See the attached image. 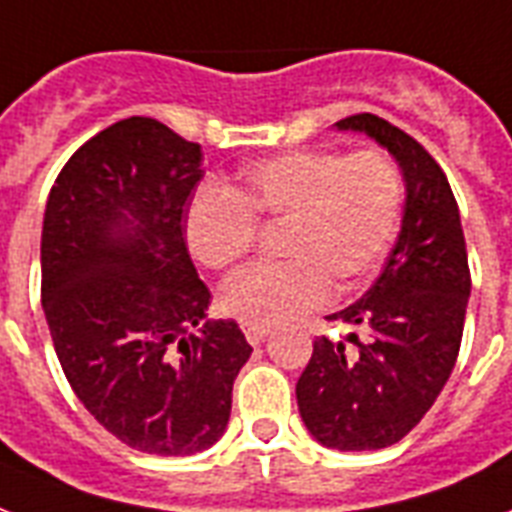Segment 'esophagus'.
Returning <instances> with one entry per match:
<instances>
[{"label": "esophagus", "mask_w": 512, "mask_h": 512, "mask_svg": "<svg viewBox=\"0 0 512 512\" xmlns=\"http://www.w3.org/2000/svg\"><path fill=\"white\" fill-rule=\"evenodd\" d=\"M241 327H244V335H247V341L252 343V346H260V343L268 338V333H271L268 327H257V325H241Z\"/></svg>", "instance_id": "esophagus-1"}]
</instances>
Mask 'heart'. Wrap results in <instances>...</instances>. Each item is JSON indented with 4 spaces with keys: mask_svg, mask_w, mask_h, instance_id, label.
Returning a JSON list of instances; mask_svg holds the SVG:
<instances>
[{
    "mask_svg": "<svg viewBox=\"0 0 512 512\" xmlns=\"http://www.w3.org/2000/svg\"><path fill=\"white\" fill-rule=\"evenodd\" d=\"M403 177L392 155L298 150L252 163L230 193L204 190L187 209L195 260L233 271L255 247V228L276 230L284 263L249 268L222 290V314L241 325H279L360 287L392 244Z\"/></svg>",
    "mask_w": 512,
    "mask_h": 512,
    "instance_id": "1",
    "label": "heart"
}]
</instances>
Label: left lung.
I'll return each mask as SVG.
<instances>
[{
	"instance_id": "8db88e82",
	"label": "left lung",
	"mask_w": 512,
	"mask_h": 512,
	"mask_svg": "<svg viewBox=\"0 0 512 512\" xmlns=\"http://www.w3.org/2000/svg\"><path fill=\"white\" fill-rule=\"evenodd\" d=\"M335 128L368 134L400 163L403 225L376 284L327 317L365 335L349 333L354 349L317 338L295 395L300 419L322 446L376 451L403 440L446 386L462 346L470 265L459 206L438 161L370 112Z\"/></svg>"
}]
</instances>
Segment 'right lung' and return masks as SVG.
<instances>
[{"label":"right lung","instance_id":"add662e5","mask_svg":"<svg viewBox=\"0 0 512 512\" xmlns=\"http://www.w3.org/2000/svg\"><path fill=\"white\" fill-rule=\"evenodd\" d=\"M201 158L169 126L126 117L66 161L42 220V308L66 381L144 454L214 446L252 354L233 319L206 322L212 292L187 252Z\"/></svg>","mask_w":512,"mask_h":512}]
</instances>
